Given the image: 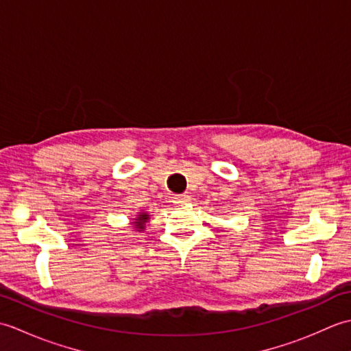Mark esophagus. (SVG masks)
Segmentation results:
<instances>
[{
  "label": "esophagus",
  "instance_id": "obj_1",
  "mask_svg": "<svg viewBox=\"0 0 351 351\" xmlns=\"http://www.w3.org/2000/svg\"><path fill=\"white\" fill-rule=\"evenodd\" d=\"M190 200H191V197H190L189 193H184V195H180V196H175L173 197V202L175 204H187V202H190Z\"/></svg>",
  "mask_w": 351,
  "mask_h": 351
}]
</instances>
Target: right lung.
Returning a JSON list of instances; mask_svg holds the SVG:
<instances>
[{"label": "right lung", "mask_w": 351, "mask_h": 351, "mask_svg": "<svg viewBox=\"0 0 351 351\" xmlns=\"http://www.w3.org/2000/svg\"><path fill=\"white\" fill-rule=\"evenodd\" d=\"M140 220H141V223H140V225H137L140 229H143V223L147 220V215L146 214H141L140 215Z\"/></svg>", "instance_id": "obj_1"}]
</instances>
